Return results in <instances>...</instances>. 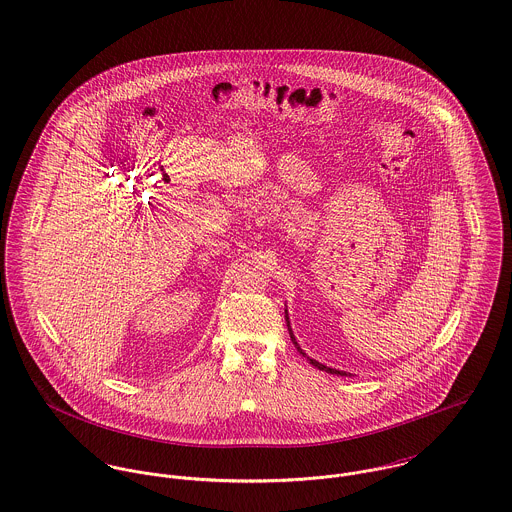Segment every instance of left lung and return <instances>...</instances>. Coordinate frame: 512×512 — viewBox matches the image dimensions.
<instances>
[{
	"mask_svg": "<svg viewBox=\"0 0 512 512\" xmlns=\"http://www.w3.org/2000/svg\"><path fill=\"white\" fill-rule=\"evenodd\" d=\"M290 338H292V341H294V336H292V332H290ZM294 345H296V347H298V343H296V341H294ZM298 351H300V353H302V355H306V353H304V351H302V349H300V347H298ZM308 361H310V363H312V365H314V367H318V369H320V371H326V373H332V375H347V373H343V371H336V369H330V367H326V365H322V363H318V361H316V359H310V357H308Z\"/></svg>",
	"mask_w": 512,
	"mask_h": 512,
	"instance_id": "left-lung-1",
	"label": "left lung"
}]
</instances>
